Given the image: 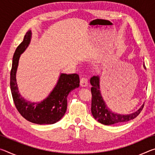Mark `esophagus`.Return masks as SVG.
Segmentation results:
<instances>
[{"label": "esophagus", "instance_id": "obj_1", "mask_svg": "<svg viewBox=\"0 0 155 155\" xmlns=\"http://www.w3.org/2000/svg\"><path fill=\"white\" fill-rule=\"evenodd\" d=\"M80 85L81 86H82V87H86V86H87L88 85L87 78H86L85 77L81 78L80 81Z\"/></svg>", "mask_w": 155, "mask_h": 155}]
</instances>
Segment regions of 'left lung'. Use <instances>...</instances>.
Listing matches in <instances>:
<instances>
[{"label": "left lung", "instance_id": "left-lung-1", "mask_svg": "<svg viewBox=\"0 0 155 155\" xmlns=\"http://www.w3.org/2000/svg\"><path fill=\"white\" fill-rule=\"evenodd\" d=\"M144 69H146L145 65H143ZM99 76H94L90 79V83L92 85L91 87L92 100H91V114L93 117L98 122L104 125L119 124L123 122H127L130 120L135 118L143 109L142 104L137 111L129 114H121L113 112L107 107L105 101L102 96L100 87Z\"/></svg>", "mask_w": 155, "mask_h": 155}]
</instances>
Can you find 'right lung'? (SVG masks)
Returning <instances> with one entry per match:
<instances>
[{"label": "right lung", "mask_w": 155, "mask_h": 155, "mask_svg": "<svg viewBox=\"0 0 155 155\" xmlns=\"http://www.w3.org/2000/svg\"><path fill=\"white\" fill-rule=\"evenodd\" d=\"M32 33L28 31L24 40L17 47L13 57L10 74V87L14 104L23 117L38 124H52L62 118L67 109V98L72 90L79 87L77 74L61 73L49 95L40 102H30L20 95L16 81V72L20 55L30 44Z\"/></svg>", "instance_id": "obj_1"}]
</instances>
